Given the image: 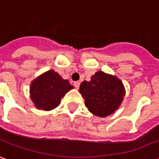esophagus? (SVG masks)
Listing matches in <instances>:
<instances>
[{
  "mask_svg": "<svg viewBox=\"0 0 159 159\" xmlns=\"http://www.w3.org/2000/svg\"><path fill=\"white\" fill-rule=\"evenodd\" d=\"M74 86L75 87V89H79V86H80L79 82H75V83H74Z\"/></svg>",
  "mask_w": 159,
  "mask_h": 159,
  "instance_id": "obj_1",
  "label": "esophagus"
}]
</instances>
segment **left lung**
Masks as SVG:
<instances>
[{
  "mask_svg": "<svg viewBox=\"0 0 159 159\" xmlns=\"http://www.w3.org/2000/svg\"><path fill=\"white\" fill-rule=\"evenodd\" d=\"M80 93L89 111L96 116L104 117L114 113L120 106L125 89L122 81L116 76L98 71L89 82L84 81L81 84Z\"/></svg>",
  "mask_w": 159,
  "mask_h": 159,
  "instance_id": "1",
  "label": "left lung"
}]
</instances>
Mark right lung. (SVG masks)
I'll use <instances>...</instances> for the list:
<instances>
[{
  "mask_svg": "<svg viewBox=\"0 0 159 159\" xmlns=\"http://www.w3.org/2000/svg\"><path fill=\"white\" fill-rule=\"evenodd\" d=\"M73 88L68 80L62 79L58 73L50 70L32 81L30 98L38 110L51 111L60 104L61 98Z\"/></svg>",
  "mask_w": 159,
  "mask_h": 159,
  "instance_id": "obj_1",
  "label": "right lung"
}]
</instances>
